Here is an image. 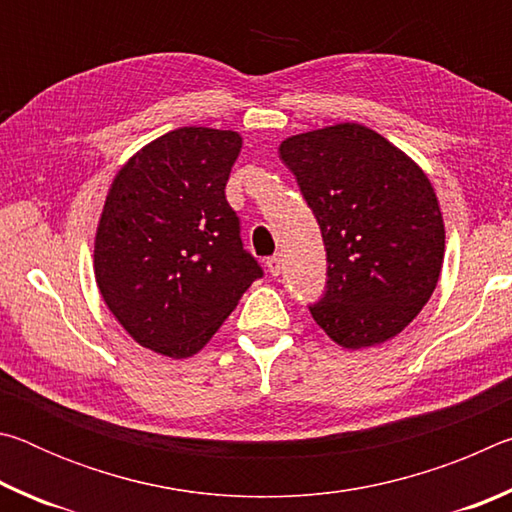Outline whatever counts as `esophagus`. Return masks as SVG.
Returning <instances> with one entry per match:
<instances>
[{"label": "esophagus", "instance_id": "esophagus-1", "mask_svg": "<svg viewBox=\"0 0 512 512\" xmlns=\"http://www.w3.org/2000/svg\"><path fill=\"white\" fill-rule=\"evenodd\" d=\"M266 268H268V273H271L273 277L280 275V273H282V257H280V255L268 257V259H266Z\"/></svg>", "mask_w": 512, "mask_h": 512}]
</instances>
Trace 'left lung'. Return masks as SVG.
<instances>
[{
	"instance_id": "left-lung-1",
	"label": "left lung",
	"mask_w": 512,
	"mask_h": 512,
	"mask_svg": "<svg viewBox=\"0 0 512 512\" xmlns=\"http://www.w3.org/2000/svg\"><path fill=\"white\" fill-rule=\"evenodd\" d=\"M280 160L327 253L325 291L311 316L348 350L393 339L427 305L443 266L445 225L429 178L361 124L293 135L280 144Z\"/></svg>"
}]
</instances>
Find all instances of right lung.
I'll return each instance as SVG.
<instances>
[{
  "label": "right lung",
  "instance_id": "add662e5",
  "mask_svg": "<svg viewBox=\"0 0 512 512\" xmlns=\"http://www.w3.org/2000/svg\"><path fill=\"white\" fill-rule=\"evenodd\" d=\"M241 137L185 126L133 155L112 183L94 241L103 300L144 348L192 357L264 275L225 198Z\"/></svg>",
  "mask_w": 512,
  "mask_h": 512
}]
</instances>
